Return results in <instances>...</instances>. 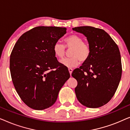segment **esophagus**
Here are the masks:
<instances>
[{"instance_id": "1", "label": "esophagus", "mask_w": 130, "mask_h": 130, "mask_svg": "<svg viewBox=\"0 0 130 130\" xmlns=\"http://www.w3.org/2000/svg\"><path fill=\"white\" fill-rule=\"evenodd\" d=\"M69 73H70V75H72V73L73 72V69H71V68H69Z\"/></svg>"}]
</instances>
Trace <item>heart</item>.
I'll return each mask as SVG.
<instances>
[{"mask_svg": "<svg viewBox=\"0 0 130 130\" xmlns=\"http://www.w3.org/2000/svg\"><path fill=\"white\" fill-rule=\"evenodd\" d=\"M63 44L56 42L53 45V52L57 57L63 58L66 54V48H70L71 57L65 58L60 62L62 64L67 67H74L79 63V60L84 62L88 59L90 56V46L86 42L83 41V38L79 35L72 34L64 39Z\"/></svg>", "mask_w": 130, "mask_h": 130, "instance_id": "heart-1", "label": "heart"}]
</instances>
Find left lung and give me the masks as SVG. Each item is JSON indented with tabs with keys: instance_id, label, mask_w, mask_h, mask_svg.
Segmentation results:
<instances>
[{
	"instance_id": "left-lung-1",
	"label": "left lung",
	"mask_w": 130,
	"mask_h": 130,
	"mask_svg": "<svg viewBox=\"0 0 130 130\" xmlns=\"http://www.w3.org/2000/svg\"><path fill=\"white\" fill-rule=\"evenodd\" d=\"M86 37L90 46L88 59L72 76L77 82L76 97L88 108H99L109 102L116 92L122 74L118 45L104 30L89 26L73 28Z\"/></svg>"
}]
</instances>
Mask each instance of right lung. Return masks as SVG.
Here are the masks:
<instances>
[{
	"label": "right lung",
	"mask_w": 130,
	"mask_h": 130,
	"mask_svg": "<svg viewBox=\"0 0 130 130\" xmlns=\"http://www.w3.org/2000/svg\"><path fill=\"white\" fill-rule=\"evenodd\" d=\"M66 30L57 26L35 27L23 34L12 50V82L22 101L32 109L52 106L70 77L68 69L58 61L53 50Z\"/></svg>",
	"instance_id": "right-lung-1"
}]
</instances>
